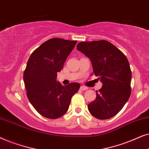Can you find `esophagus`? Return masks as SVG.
Returning a JSON list of instances; mask_svg holds the SVG:
<instances>
[{
	"label": "esophagus",
	"instance_id": "34e87169",
	"mask_svg": "<svg viewBox=\"0 0 149 149\" xmlns=\"http://www.w3.org/2000/svg\"><path fill=\"white\" fill-rule=\"evenodd\" d=\"M87 89H88V88L86 86H80V90H82V91H86V90H87Z\"/></svg>",
	"mask_w": 149,
	"mask_h": 149
}]
</instances>
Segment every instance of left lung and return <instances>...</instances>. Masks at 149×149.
I'll use <instances>...</instances> for the list:
<instances>
[{"instance_id":"1","label":"left lung","mask_w":149,"mask_h":149,"mask_svg":"<svg viewBox=\"0 0 149 149\" xmlns=\"http://www.w3.org/2000/svg\"><path fill=\"white\" fill-rule=\"evenodd\" d=\"M77 49L90 58L93 70L103 86L96 99L88 105L98 119H108L123 108L131 95L132 71L125 54L108 41H83Z\"/></svg>"}]
</instances>
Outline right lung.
<instances>
[{
    "mask_svg": "<svg viewBox=\"0 0 149 149\" xmlns=\"http://www.w3.org/2000/svg\"><path fill=\"white\" fill-rule=\"evenodd\" d=\"M77 43L76 41L53 38L32 53L24 72L27 97L35 110L45 118L55 119L68 110L71 97L80 87L73 82L62 86L56 81L57 73Z\"/></svg>",
    "mask_w": 149,
    "mask_h": 149,
    "instance_id": "add662e5",
    "label": "right lung"
}]
</instances>
